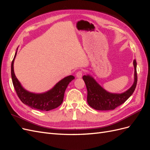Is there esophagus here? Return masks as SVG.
Listing matches in <instances>:
<instances>
[{"label": "esophagus", "instance_id": "1", "mask_svg": "<svg viewBox=\"0 0 150 150\" xmlns=\"http://www.w3.org/2000/svg\"><path fill=\"white\" fill-rule=\"evenodd\" d=\"M76 78H82V76H83V72L81 71H78L76 74Z\"/></svg>", "mask_w": 150, "mask_h": 150}]
</instances>
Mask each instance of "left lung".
Returning <instances> with one entry per match:
<instances>
[{
  "instance_id": "1",
  "label": "left lung",
  "mask_w": 150,
  "mask_h": 150,
  "mask_svg": "<svg viewBox=\"0 0 150 150\" xmlns=\"http://www.w3.org/2000/svg\"><path fill=\"white\" fill-rule=\"evenodd\" d=\"M134 69V82L131 87L121 93L108 92L99 84L90 74L84 75L83 79L88 91L87 101L89 105L94 110L100 111L112 110L124 103L128 99L136 88L137 84V61H133Z\"/></svg>"
}]
</instances>
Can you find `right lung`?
<instances>
[{
    "mask_svg": "<svg viewBox=\"0 0 150 150\" xmlns=\"http://www.w3.org/2000/svg\"><path fill=\"white\" fill-rule=\"evenodd\" d=\"M17 49L18 47L11 64V76L13 87L21 101L32 109L42 111H48L59 106L64 99V93L67 86L74 79V76L70 75L65 77L54 85L53 88L44 93L30 92L22 86L14 73L13 63Z\"/></svg>",
    "mask_w": 150,
    "mask_h": 150,
    "instance_id": "right-lung-1",
    "label": "right lung"
}]
</instances>
